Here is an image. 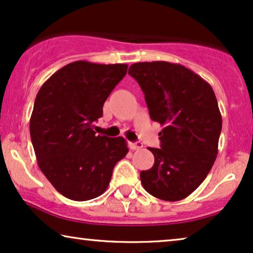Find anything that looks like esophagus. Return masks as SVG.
<instances>
[{"label": "esophagus", "mask_w": 253, "mask_h": 253, "mask_svg": "<svg viewBox=\"0 0 253 253\" xmlns=\"http://www.w3.org/2000/svg\"><path fill=\"white\" fill-rule=\"evenodd\" d=\"M129 147H130V149H133V150H139L143 147V144L141 142H130Z\"/></svg>", "instance_id": "34e87169"}]
</instances>
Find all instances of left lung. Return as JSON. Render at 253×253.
<instances>
[{"label":"left lung","instance_id":"8db88e82","mask_svg":"<svg viewBox=\"0 0 253 253\" xmlns=\"http://www.w3.org/2000/svg\"><path fill=\"white\" fill-rule=\"evenodd\" d=\"M128 74L144 92L150 118L163 126L155 162L141 171L144 190L166 201L190 195L205 180L217 155L222 117L211 84L186 67L137 62Z\"/></svg>","mask_w":253,"mask_h":253}]
</instances>
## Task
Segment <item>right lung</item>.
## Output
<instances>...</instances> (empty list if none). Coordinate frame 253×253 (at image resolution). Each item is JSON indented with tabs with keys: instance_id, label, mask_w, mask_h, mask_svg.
Returning a JSON list of instances; mask_svg holds the SVG:
<instances>
[{
	"instance_id": "obj_1",
	"label": "right lung",
	"mask_w": 253,
	"mask_h": 253,
	"mask_svg": "<svg viewBox=\"0 0 253 253\" xmlns=\"http://www.w3.org/2000/svg\"><path fill=\"white\" fill-rule=\"evenodd\" d=\"M127 68L124 63L75 61L54 73L37 93L30 134L38 166L70 200L103 194L113 168L128 153L124 137L96 135L92 125Z\"/></svg>"
}]
</instances>
